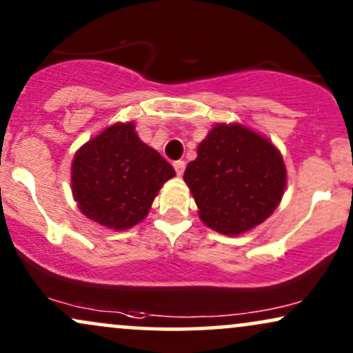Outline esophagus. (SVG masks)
<instances>
[{
	"mask_svg": "<svg viewBox=\"0 0 353 353\" xmlns=\"http://www.w3.org/2000/svg\"><path fill=\"white\" fill-rule=\"evenodd\" d=\"M185 161L183 160H176V161H173V168H175V172H176V175L180 176V175H183V172H185Z\"/></svg>",
	"mask_w": 353,
	"mask_h": 353,
	"instance_id": "esophagus-1",
	"label": "esophagus"
}]
</instances>
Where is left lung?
<instances>
[{
	"label": "left lung",
	"instance_id": "obj_1",
	"mask_svg": "<svg viewBox=\"0 0 353 353\" xmlns=\"http://www.w3.org/2000/svg\"><path fill=\"white\" fill-rule=\"evenodd\" d=\"M183 180L211 230L228 236L261 225L279 205L285 167L269 140L238 125L219 123L198 147Z\"/></svg>",
	"mask_w": 353,
	"mask_h": 353
}]
</instances>
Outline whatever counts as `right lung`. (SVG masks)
<instances>
[{
  "label": "right lung",
  "instance_id": "add662e5",
  "mask_svg": "<svg viewBox=\"0 0 353 353\" xmlns=\"http://www.w3.org/2000/svg\"><path fill=\"white\" fill-rule=\"evenodd\" d=\"M175 170L145 145L134 123H115L94 137L72 161V193L87 218L128 230L147 216L153 198Z\"/></svg>",
  "mask_w": 353,
  "mask_h": 353
}]
</instances>
